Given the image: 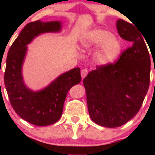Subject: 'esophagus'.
<instances>
[{
    "label": "esophagus",
    "instance_id": "esophagus-1",
    "mask_svg": "<svg viewBox=\"0 0 155 155\" xmlns=\"http://www.w3.org/2000/svg\"><path fill=\"white\" fill-rule=\"evenodd\" d=\"M88 74V70L87 68H84L81 70V77H82V79L85 77Z\"/></svg>",
    "mask_w": 155,
    "mask_h": 155
}]
</instances>
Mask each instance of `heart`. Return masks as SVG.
Instances as JSON below:
<instances>
[{
  "mask_svg": "<svg viewBox=\"0 0 155 155\" xmlns=\"http://www.w3.org/2000/svg\"><path fill=\"white\" fill-rule=\"evenodd\" d=\"M100 47L96 51L95 58L100 65L112 63L121 50V44L111 32L102 29H95L85 34L81 40L83 50H89Z\"/></svg>",
  "mask_w": 155,
  "mask_h": 155,
  "instance_id": "1",
  "label": "heart"
}]
</instances>
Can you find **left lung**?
I'll return each instance as SVG.
<instances>
[{
    "label": "left lung",
    "mask_w": 155,
    "mask_h": 155,
    "mask_svg": "<svg viewBox=\"0 0 155 155\" xmlns=\"http://www.w3.org/2000/svg\"><path fill=\"white\" fill-rule=\"evenodd\" d=\"M136 27L122 19L117 21L120 37L132 46L117 61L97 65L84 79L90 116L103 127L127 123L140 110L148 91L150 57L143 35Z\"/></svg>",
    "instance_id": "8db88e82"
}]
</instances>
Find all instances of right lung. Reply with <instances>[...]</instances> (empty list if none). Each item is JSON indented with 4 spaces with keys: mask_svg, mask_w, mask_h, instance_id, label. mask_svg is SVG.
I'll use <instances>...</instances> for the list:
<instances>
[{
    "mask_svg": "<svg viewBox=\"0 0 155 155\" xmlns=\"http://www.w3.org/2000/svg\"><path fill=\"white\" fill-rule=\"evenodd\" d=\"M61 23L40 20L26 25L8 50L4 83L10 104L21 118L37 126L49 125L61 117L68 90L81 81L79 68L60 75L44 90L33 92L23 81L22 68L27 45L41 33L58 32Z\"/></svg>",
    "mask_w": 155,
    "mask_h": 155,
    "instance_id": "add662e5",
    "label": "right lung"
}]
</instances>
